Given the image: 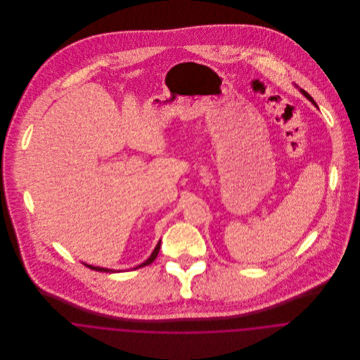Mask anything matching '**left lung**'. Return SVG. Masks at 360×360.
<instances>
[{"instance_id": "1", "label": "left lung", "mask_w": 360, "mask_h": 360, "mask_svg": "<svg viewBox=\"0 0 360 360\" xmlns=\"http://www.w3.org/2000/svg\"><path fill=\"white\" fill-rule=\"evenodd\" d=\"M301 93H302V94H304V96H305V97H307V98H308L309 101H310V103H314V105H316V103H314V101H313V98H311V97H310V96H309L308 93H307V91H305V90H301ZM316 106H317V105H316Z\"/></svg>"}]
</instances>
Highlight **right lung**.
<instances>
[{
  "label": "right lung",
  "mask_w": 360,
  "mask_h": 360,
  "mask_svg": "<svg viewBox=\"0 0 360 360\" xmlns=\"http://www.w3.org/2000/svg\"><path fill=\"white\" fill-rule=\"evenodd\" d=\"M159 250H160V241L156 244V247H155L154 252L151 254V257H148L144 263H141L140 266H137V267H143V266H147V264H151L155 260V257H158V254H159ZM86 264V263H84ZM87 267H90V269H93V270H97V271H105V273H113L115 270H112V269H105V267H94V266H91V264H86ZM136 267V269H137Z\"/></svg>",
  "instance_id": "add662e5"
}]
</instances>
